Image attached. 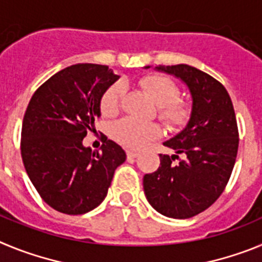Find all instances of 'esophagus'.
Listing matches in <instances>:
<instances>
[{
	"mask_svg": "<svg viewBox=\"0 0 262 262\" xmlns=\"http://www.w3.org/2000/svg\"><path fill=\"white\" fill-rule=\"evenodd\" d=\"M139 157L138 152H134V151H127V159H136Z\"/></svg>",
	"mask_w": 262,
	"mask_h": 262,
	"instance_id": "34e87169",
	"label": "esophagus"
}]
</instances>
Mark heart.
<instances>
[{
	"label": "heart",
	"mask_w": 262,
	"mask_h": 262,
	"mask_svg": "<svg viewBox=\"0 0 262 262\" xmlns=\"http://www.w3.org/2000/svg\"><path fill=\"white\" fill-rule=\"evenodd\" d=\"M140 85L159 103V117L166 127L180 131L187 126L193 117V107L189 102L180 98L181 90L174 80L165 75H149L142 78ZM123 82H115L107 88L101 98V110L105 115L115 114L124 97ZM118 142L134 149H140L149 142L160 138L161 128L156 123L140 122L134 118H123L113 127Z\"/></svg>",
	"instance_id": "b5f03b06"
}]
</instances>
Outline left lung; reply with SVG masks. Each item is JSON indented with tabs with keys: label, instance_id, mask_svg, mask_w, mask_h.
<instances>
[{
	"label": "left lung",
	"instance_id": "8db88e82",
	"mask_svg": "<svg viewBox=\"0 0 262 262\" xmlns=\"http://www.w3.org/2000/svg\"><path fill=\"white\" fill-rule=\"evenodd\" d=\"M156 69L187 85L193 117L184 131L164 143L176 155H160L159 169L144 176L143 186L156 211L186 219L209 209L226 189L239 148L237 122L230 94L214 77L186 64Z\"/></svg>",
	"mask_w": 262,
	"mask_h": 262
}]
</instances>
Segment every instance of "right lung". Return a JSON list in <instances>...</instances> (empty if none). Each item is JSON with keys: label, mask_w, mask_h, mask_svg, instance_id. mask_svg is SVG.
<instances>
[{"label": "right lung", "mask_w": 262, "mask_h": 262, "mask_svg": "<svg viewBox=\"0 0 262 262\" xmlns=\"http://www.w3.org/2000/svg\"><path fill=\"white\" fill-rule=\"evenodd\" d=\"M117 80L107 66L76 64L48 78L30 99L20 155L41 200L56 211L80 215L96 209L126 160L122 147L107 138L101 152L82 145L88 131H96L103 93Z\"/></svg>", "instance_id": "add662e5"}]
</instances>
